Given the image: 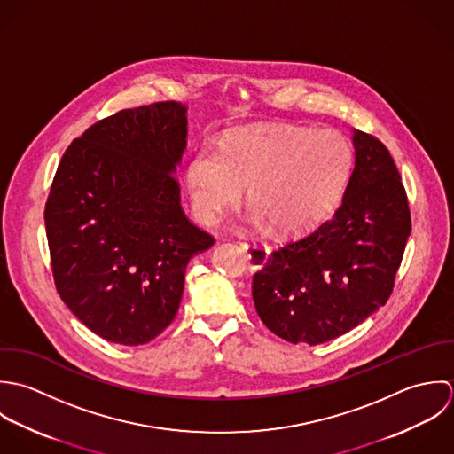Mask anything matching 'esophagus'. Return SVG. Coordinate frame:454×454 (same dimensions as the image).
<instances>
[{
	"instance_id": "obj_1",
	"label": "esophagus",
	"mask_w": 454,
	"mask_h": 454,
	"mask_svg": "<svg viewBox=\"0 0 454 454\" xmlns=\"http://www.w3.org/2000/svg\"><path fill=\"white\" fill-rule=\"evenodd\" d=\"M244 249L247 251V258H249V263L258 269V267H263L270 256V249L265 242L262 240H247V242H242Z\"/></svg>"
}]
</instances>
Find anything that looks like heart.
I'll use <instances>...</instances> for the list:
<instances>
[{"label":"heart","instance_id":"1","mask_svg":"<svg viewBox=\"0 0 454 454\" xmlns=\"http://www.w3.org/2000/svg\"><path fill=\"white\" fill-rule=\"evenodd\" d=\"M353 147L335 129L253 126L230 131L221 151L201 147L189 163L196 217L212 224L246 185L254 215L278 233L314 226L340 198L353 170Z\"/></svg>","mask_w":454,"mask_h":454}]
</instances>
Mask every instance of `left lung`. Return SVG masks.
Wrapping results in <instances>:
<instances>
[{
	"label": "left lung",
	"mask_w": 454,
	"mask_h": 454,
	"mask_svg": "<svg viewBox=\"0 0 454 454\" xmlns=\"http://www.w3.org/2000/svg\"><path fill=\"white\" fill-rule=\"evenodd\" d=\"M353 142L356 163L342 205L272 251L253 277L258 316L291 344L333 340L384 305L411 235L407 192L387 147L364 131Z\"/></svg>",
	"instance_id": "left-lung-1"
}]
</instances>
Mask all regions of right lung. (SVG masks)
<instances>
[{"mask_svg":"<svg viewBox=\"0 0 454 454\" xmlns=\"http://www.w3.org/2000/svg\"><path fill=\"white\" fill-rule=\"evenodd\" d=\"M185 135L177 101L121 110L75 138L56 170L43 212L54 284L108 342L156 339L179 310L189 260L214 244L182 210Z\"/></svg>","mask_w":454,"mask_h":454,"instance_id":"add662e5","label":"right lung"}]
</instances>
